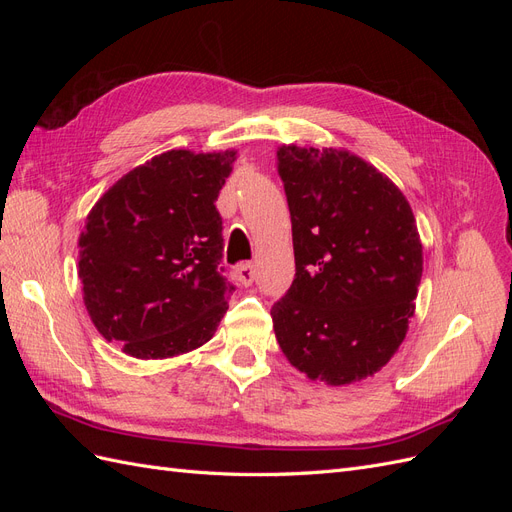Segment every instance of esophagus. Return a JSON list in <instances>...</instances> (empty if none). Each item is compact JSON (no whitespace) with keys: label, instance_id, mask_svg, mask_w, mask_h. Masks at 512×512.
Returning <instances> with one entry per match:
<instances>
[{"label":"esophagus","instance_id":"esophagus-1","mask_svg":"<svg viewBox=\"0 0 512 512\" xmlns=\"http://www.w3.org/2000/svg\"><path fill=\"white\" fill-rule=\"evenodd\" d=\"M237 277L243 286H250L256 280V267L252 262H243V265L237 267Z\"/></svg>","mask_w":512,"mask_h":512}]
</instances>
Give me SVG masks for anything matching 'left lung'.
<instances>
[{
    "label": "left lung",
    "mask_w": 512,
    "mask_h": 512,
    "mask_svg": "<svg viewBox=\"0 0 512 512\" xmlns=\"http://www.w3.org/2000/svg\"><path fill=\"white\" fill-rule=\"evenodd\" d=\"M277 173L294 245V280L271 307L277 342L312 380L376 374L404 342L423 275L408 200L348 151L284 145Z\"/></svg>",
    "instance_id": "left-lung-1"
}]
</instances>
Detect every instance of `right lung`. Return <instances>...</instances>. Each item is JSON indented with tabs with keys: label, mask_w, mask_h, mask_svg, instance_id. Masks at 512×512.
<instances>
[{
	"label": "right lung",
	"mask_w": 512,
	"mask_h": 512,
	"mask_svg": "<svg viewBox=\"0 0 512 512\" xmlns=\"http://www.w3.org/2000/svg\"><path fill=\"white\" fill-rule=\"evenodd\" d=\"M237 151L173 149L123 175L87 215L79 277L91 322L136 359L213 337L235 290L222 275L215 200Z\"/></svg>",
	"instance_id": "obj_1"
}]
</instances>
